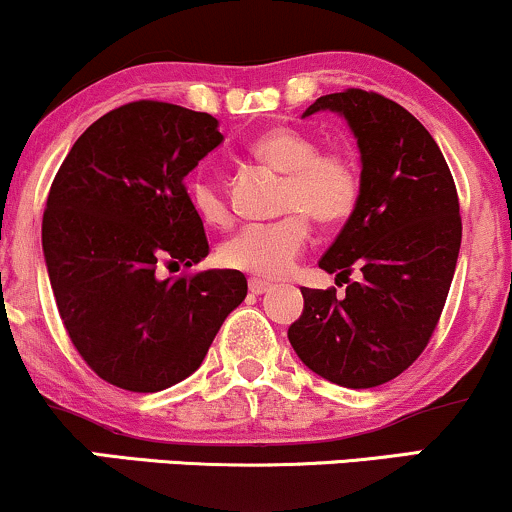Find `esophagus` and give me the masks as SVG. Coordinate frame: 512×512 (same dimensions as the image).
Segmentation results:
<instances>
[{
  "instance_id": "1",
  "label": "esophagus",
  "mask_w": 512,
  "mask_h": 512,
  "mask_svg": "<svg viewBox=\"0 0 512 512\" xmlns=\"http://www.w3.org/2000/svg\"><path fill=\"white\" fill-rule=\"evenodd\" d=\"M248 286H250V291L255 293V296H260V293H264V291H269V281H264V279H255V276H252V279L248 281Z\"/></svg>"
}]
</instances>
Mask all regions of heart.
<instances>
[{
    "mask_svg": "<svg viewBox=\"0 0 512 512\" xmlns=\"http://www.w3.org/2000/svg\"><path fill=\"white\" fill-rule=\"evenodd\" d=\"M250 154L276 173H284L279 211L286 216L269 223H250L223 240V267L255 276H284L303 255L310 240L308 216L334 226L354 214L363 192L356 156L346 149H322L315 137L293 127H272L255 137ZM190 202L204 223L223 228L233 219L223 187L207 173L187 185Z\"/></svg>",
    "mask_w": 512,
    "mask_h": 512,
    "instance_id": "heart-1",
    "label": "heart"
}]
</instances>
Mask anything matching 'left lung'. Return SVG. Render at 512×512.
Wrapping results in <instances>:
<instances>
[{
  "mask_svg": "<svg viewBox=\"0 0 512 512\" xmlns=\"http://www.w3.org/2000/svg\"><path fill=\"white\" fill-rule=\"evenodd\" d=\"M317 110L342 113L356 134L363 192L320 260L346 293L301 289L289 342L313 373L366 390L404 373L433 337L460 255V199L436 139L399 103L346 88L303 117ZM354 266L363 282L348 281Z\"/></svg>",
  "mask_w": 512,
  "mask_h": 512,
  "instance_id": "obj_1",
  "label": "left lung"
}]
</instances>
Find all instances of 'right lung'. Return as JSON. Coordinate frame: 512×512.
<instances>
[{
    "label": "right lung",
    "mask_w": 512,
    "mask_h": 512,
    "mask_svg": "<svg viewBox=\"0 0 512 512\" xmlns=\"http://www.w3.org/2000/svg\"><path fill=\"white\" fill-rule=\"evenodd\" d=\"M216 125L173 103L120 105L52 180L43 252L57 310L86 366L122 390L158 392L195 373L248 293L236 269L158 276L209 255L185 175L221 144Z\"/></svg>",
    "instance_id": "add662e5"
}]
</instances>
